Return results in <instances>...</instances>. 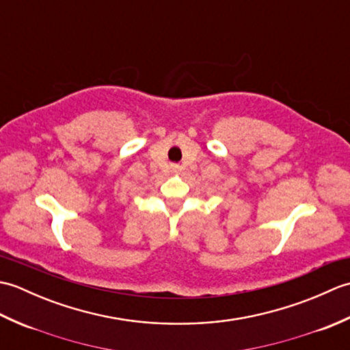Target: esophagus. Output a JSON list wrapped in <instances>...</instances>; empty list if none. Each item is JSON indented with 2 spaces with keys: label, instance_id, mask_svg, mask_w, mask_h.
I'll use <instances>...</instances> for the list:
<instances>
[{
  "label": "esophagus",
  "instance_id": "34e87169",
  "mask_svg": "<svg viewBox=\"0 0 350 350\" xmlns=\"http://www.w3.org/2000/svg\"><path fill=\"white\" fill-rule=\"evenodd\" d=\"M174 170H177V167H174Z\"/></svg>",
  "mask_w": 350,
  "mask_h": 350
}]
</instances>
